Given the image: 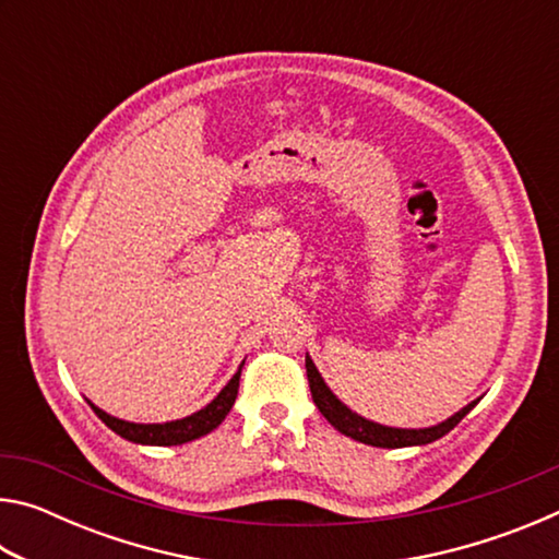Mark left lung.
Returning a JSON list of instances; mask_svg holds the SVG:
<instances>
[{"instance_id": "1", "label": "left lung", "mask_w": 559, "mask_h": 559, "mask_svg": "<svg viewBox=\"0 0 559 559\" xmlns=\"http://www.w3.org/2000/svg\"><path fill=\"white\" fill-rule=\"evenodd\" d=\"M306 372H308V384H310V394H313V402L320 409V414L325 416V419L333 424V427L345 433V437L355 439L359 443H367V447H380V449H404V447H424V443H431L441 437H447V433L456 427V424L466 416L473 406L478 404L471 402L459 409L453 416H449L447 421L441 424H433V427L427 429H396V427H384V424H377L365 419V416L355 414L349 409L347 404H343L333 394V390L325 384L323 377H320L318 367L310 355H306Z\"/></svg>"}]
</instances>
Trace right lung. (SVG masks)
I'll return each mask as SVG.
<instances>
[{"label":"right lung","mask_w":559,"mask_h":559,"mask_svg":"<svg viewBox=\"0 0 559 559\" xmlns=\"http://www.w3.org/2000/svg\"><path fill=\"white\" fill-rule=\"evenodd\" d=\"M241 367H243V362L239 365V370H236L231 380L226 382L224 390L216 394L214 400L204 406V409L189 414V416H185V419H175V421H165V424H135V421L118 419V416H110L108 412H103L100 406H96L93 402H88V404H91V409L98 414V419L122 439H128L132 443H143V447H179V443L194 441V439L204 437V433L214 431L226 419V414L231 412V406L236 402V394H239Z\"/></svg>","instance_id":"obj_1"}]
</instances>
